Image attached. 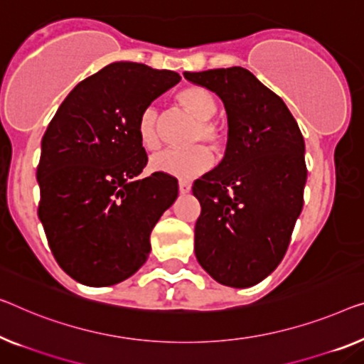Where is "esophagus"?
<instances>
[{
    "label": "esophagus",
    "instance_id": "esophagus-1",
    "mask_svg": "<svg viewBox=\"0 0 364 364\" xmlns=\"http://www.w3.org/2000/svg\"><path fill=\"white\" fill-rule=\"evenodd\" d=\"M178 188H180L181 194H188L189 191H191V184H189L188 181H180L178 183Z\"/></svg>",
    "mask_w": 364,
    "mask_h": 364
}]
</instances>
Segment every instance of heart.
<instances>
[{
    "label": "heart",
    "mask_w": 364,
    "mask_h": 364,
    "mask_svg": "<svg viewBox=\"0 0 364 364\" xmlns=\"http://www.w3.org/2000/svg\"><path fill=\"white\" fill-rule=\"evenodd\" d=\"M176 102L196 124L188 137V145H204L220 155L225 149L227 135L220 124L213 121L215 114V100L209 90L203 86H186L176 95ZM137 135L145 150H156L160 147L159 111L147 106L140 112L137 121ZM213 164L210 154L204 147H191L186 150H165L150 160L154 171L164 173L175 178H193L204 173Z\"/></svg>",
    "instance_id": "1"
}]
</instances>
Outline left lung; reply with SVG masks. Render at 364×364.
<instances>
[{"label":"left lung","mask_w":364,"mask_h":364,"mask_svg":"<svg viewBox=\"0 0 364 364\" xmlns=\"http://www.w3.org/2000/svg\"><path fill=\"white\" fill-rule=\"evenodd\" d=\"M224 102L225 155L194 181V253L217 283L250 287L273 273L304 204V137L284 101L242 67L184 72Z\"/></svg>","instance_id":"obj_1"}]
</instances>
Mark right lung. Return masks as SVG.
Instances as JSON below:
<instances>
[{"label": "right lung", "mask_w": 364, "mask_h": 364, "mask_svg": "<svg viewBox=\"0 0 364 364\" xmlns=\"http://www.w3.org/2000/svg\"><path fill=\"white\" fill-rule=\"evenodd\" d=\"M180 80L144 63H111L70 91L43 134L37 214L57 263L81 284H117L147 262L178 181L159 171L139 178L147 154L137 121Z\"/></svg>", "instance_id": "obj_1"}]
</instances>
